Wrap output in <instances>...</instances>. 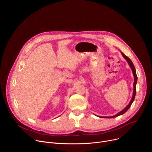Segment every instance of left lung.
<instances>
[{
    "instance_id": "8db88e82",
    "label": "left lung",
    "mask_w": 152,
    "mask_h": 152,
    "mask_svg": "<svg viewBox=\"0 0 152 152\" xmlns=\"http://www.w3.org/2000/svg\"><path fill=\"white\" fill-rule=\"evenodd\" d=\"M121 54L123 55V56L124 57V58L127 61V62H128L129 65L130 67L131 68L132 70V73H133V75H134V91H133V94H132V99L131 100V101H130L129 103L128 104V105L124 108V110H123L122 111H121L120 113H118V114H117L116 115H113V116H111V117H101V118H114V117H118L119 115H121L123 114H124L128 110L129 108L131 107V104H132L134 99H135V94H136V85H137V73H136V70H135V67L134 66V64L132 62V61L126 55H125L123 53L121 52Z\"/></svg>"
}]
</instances>
